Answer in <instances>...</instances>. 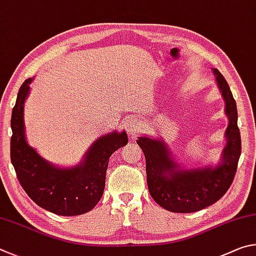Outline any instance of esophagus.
Here are the masks:
<instances>
[{"label":"esophagus","instance_id":"esophagus-1","mask_svg":"<svg viewBox=\"0 0 256 256\" xmlns=\"http://www.w3.org/2000/svg\"><path fill=\"white\" fill-rule=\"evenodd\" d=\"M140 126H142V121L140 119L134 118V116H129L124 124V127L127 129L129 137L132 138L135 137L136 132H138V129H140Z\"/></svg>","mask_w":256,"mask_h":256}]
</instances>
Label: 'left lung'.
Masks as SVG:
<instances>
[{
  "label": "left lung",
  "instance_id": "8db88e82",
  "mask_svg": "<svg viewBox=\"0 0 256 256\" xmlns=\"http://www.w3.org/2000/svg\"><path fill=\"white\" fill-rule=\"evenodd\" d=\"M212 73L225 101V114L228 119L226 145L217 164L186 168L176 162L162 138L144 135L137 140L145 155L150 194L160 207L168 212L188 214L207 208L226 194L234 180L242 150L236 102L220 72L212 68Z\"/></svg>",
  "mask_w": 256,
  "mask_h": 256
}]
</instances>
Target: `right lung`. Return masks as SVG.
Masks as SVG:
<instances>
[{
	"label": "right lung",
	"mask_w": 256,
	"mask_h": 256,
	"mask_svg": "<svg viewBox=\"0 0 256 256\" xmlns=\"http://www.w3.org/2000/svg\"><path fill=\"white\" fill-rule=\"evenodd\" d=\"M28 78L21 85L11 116V162L20 184L39 207L60 216L88 212L101 199L109 158L127 145L126 130H114L96 138L82 160L74 166H58L44 160L28 144L24 102L30 93Z\"/></svg>",
	"instance_id": "obj_1"
}]
</instances>
